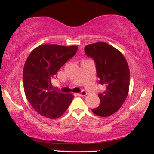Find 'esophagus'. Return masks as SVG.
I'll return each mask as SVG.
<instances>
[{
  "instance_id": "obj_1",
  "label": "esophagus",
  "mask_w": 154,
  "mask_h": 154,
  "mask_svg": "<svg viewBox=\"0 0 154 154\" xmlns=\"http://www.w3.org/2000/svg\"><path fill=\"white\" fill-rule=\"evenodd\" d=\"M77 95H78L79 96H85V95H87V92H86L85 91H82L80 92V93H79Z\"/></svg>"
}]
</instances>
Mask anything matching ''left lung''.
Instances as JSON below:
<instances>
[{
	"instance_id": "left-lung-1",
	"label": "left lung",
	"mask_w": 154,
	"mask_h": 154,
	"mask_svg": "<svg viewBox=\"0 0 154 154\" xmlns=\"http://www.w3.org/2000/svg\"><path fill=\"white\" fill-rule=\"evenodd\" d=\"M85 53L94 61L98 83L105 88L98 93L99 106L92 111L100 116H110L119 110L128 96L130 79L128 63L119 51L103 42L86 45Z\"/></svg>"
}]
</instances>
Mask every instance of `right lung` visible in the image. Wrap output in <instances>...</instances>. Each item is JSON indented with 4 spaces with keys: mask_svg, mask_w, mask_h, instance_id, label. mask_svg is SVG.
<instances>
[{
    "mask_svg": "<svg viewBox=\"0 0 154 154\" xmlns=\"http://www.w3.org/2000/svg\"><path fill=\"white\" fill-rule=\"evenodd\" d=\"M78 47L45 44L37 47L28 56L23 70L26 99L40 115L56 119L69 106L74 96L53 89L51 79L59 69L75 56Z\"/></svg>",
    "mask_w": 154,
    "mask_h": 154,
    "instance_id": "right-lung-1",
    "label": "right lung"
}]
</instances>
